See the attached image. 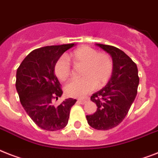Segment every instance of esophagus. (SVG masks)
<instances>
[{"label":"esophagus","instance_id":"obj_1","mask_svg":"<svg viewBox=\"0 0 158 158\" xmlns=\"http://www.w3.org/2000/svg\"><path fill=\"white\" fill-rule=\"evenodd\" d=\"M88 98H85V99H79L78 101H77V102H79V104H82V105H83V104H85L86 102H87V101H88Z\"/></svg>","mask_w":158,"mask_h":158}]
</instances>
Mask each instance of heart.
<instances>
[{
	"label": "heart",
	"mask_w": 158,
	"mask_h": 158,
	"mask_svg": "<svg viewBox=\"0 0 158 158\" xmlns=\"http://www.w3.org/2000/svg\"><path fill=\"white\" fill-rule=\"evenodd\" d=\"M75 65H82V79H71L65 86L69 97H82L92 92L96 87L101 88L109 81L113 70V61L108 54L98 52L88 46L77 48L70 56ZM56 76L65 81L70 76V63L67 57L57 59L54 66Z\"/></svg>",
	"instance_id": "b5f03b06"
}]
</instances>
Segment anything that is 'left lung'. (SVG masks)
I'll return each instance as SVG.
<instances>
[{
	"instance_id": "1",
	"label": "left lung",
	"mask_w": 158,
	"mask_h": 158,
	"mask_svg": "<svg viewBox=\"0 0 158 158\" xmlns=\"http://www.w3.org/2000/svg\"><path fill=\"white\" fill-rule=\"evenodd\" d=\"M96 44L111 56L113 70L108 83L91 97L97 111L86 118L92 128L106 131L124 119L136 97L139 79L136 64L123 51L114 46Z\"/></svg>"
}]
</instances>
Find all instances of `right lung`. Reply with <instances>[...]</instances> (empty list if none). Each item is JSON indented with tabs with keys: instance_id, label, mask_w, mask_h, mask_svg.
<instances>
[{
	"instance_id": "add662e5",
	"label": "right lung",
	"mask_w": 158,
	"mask_h": 158,
	"mask_svg": "<svg viewBox=\"0 0 158 158\" xmlns=\"http://www.w3.org/2000/svg\"><path fill=\"white\" fill-rule=\"evenodd\" d=\"M75 44L45 46L31 52L16 73L17 92L22 106L32 121L44 130H61L67 125L70 109L76 100L69 98L58 106L53 104L62 95L54 73L57 59Z\"/></svg>"
}]
</instances>
